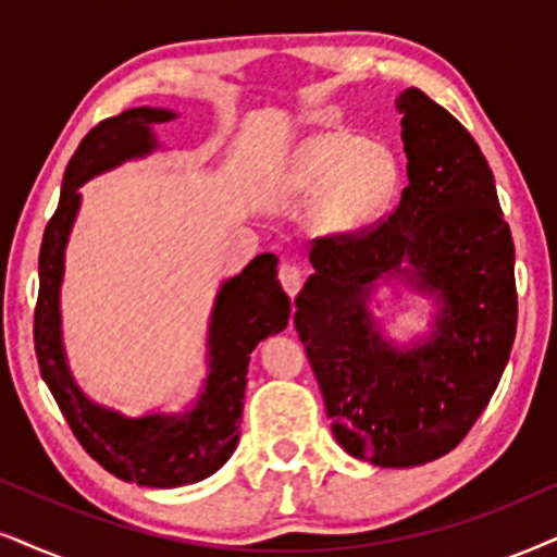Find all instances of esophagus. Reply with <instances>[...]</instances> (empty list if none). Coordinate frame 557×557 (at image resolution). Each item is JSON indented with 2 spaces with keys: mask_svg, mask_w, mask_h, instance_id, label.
Returning a JSON list of instances; mask_svg holds the SVG:
<instances>
[{
  "mask_svg": "<svg viewBox=\"0 0 557 557\" xmlns=\"http://www.w3.org/2000/svg\"><path fill=\"white\" fill-rule=\"evenodd\" d=\"M280 285L285 287V293L290 295V298H295V295H298V290H300V285H302V270H300V267H295V264L280 267Z\"/></svg>",
  "mask_w": 557,
  "mask_h": 557,
  "instance_id": "1",
  "label": "esophagus"
}]
</instances>
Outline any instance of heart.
I'll return each mask as SVG.
<instances>
[{
    "label": "heart",
    "instance_id": "heart-1",
    "mask_svg": "<svg viewBox=\"0 0 557 557\" xmlns=\"http://www.w3.org/2000/svg\"><path fill=\"white\" fill-rule=\"evenodd\" d=\"M404 187V164L383 140L351 131H321L290 153L277 180L285 206H315L323 234H357L377 223Z\"/></svg>",
    "mask_w": 557,
    "mask_h": 557
}]
</instances>
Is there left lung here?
Here are the masks:
<instances>
[{"label":"left lung","instance_id":"1","mask_svg":"<svg viewBox=\"0 0 557 557\" xmlns=\"http://www.w3.org/2000/svg\"><path fill=\"white\" fill-rule=\"evenodd\" d=\"M396 110L408 187L370 234L315 246L295 329L344 453L417 468L460 445L494 396L517 285L509 223L473 136L417 87ZM396 282L437 306L426 337L396 343L371 315V298Z\"/></svg>","mask_w":557,"mask_h":557}]
</instances>
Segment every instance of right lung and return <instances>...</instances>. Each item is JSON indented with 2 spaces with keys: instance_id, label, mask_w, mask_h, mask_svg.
Instances as JSON below:
<instances>
[{
  "instance_id": "add662e5",
  "label": "right lung",
  "mask_w": 557,
  "mask_h": 557,
  "mask_svg": "<svg viewBox=\"0 0 557 557\" xmlns=\"http://www.w3.org/2000/svg\"><path fill=\"white\" fill-rule=\"evenodd\" d=\"M174 117V110L144 104L108 117L84 136L63 172L59 208L48 221L38 259L35 355L40 375L82 447L108 473L146 488H180L226 466L238 445L249 355L290 319V298L277 280V257L259 255L218 287L208 319V375L182 411L125 417L91 400L74 380L63 349L61 285L69 236L82 208L79 187L125 161L159 151L153 125Z\"/></svg>"
}]
</instances>
